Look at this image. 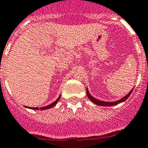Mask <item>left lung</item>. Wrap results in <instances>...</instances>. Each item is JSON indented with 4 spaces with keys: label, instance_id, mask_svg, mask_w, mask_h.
<instances>
[{
    "label": "left lung",
    "instance_id": "obj_1",
    "mask_svg": "<svg viewBox=\"0 0 148 148\" xmlns=\"http://www.w3.org/2000/svg\"><path fill=\"white\" fill-rule=\"evenodd\" d=\"M132 90H131L130 92L128 93V94L126 95L125 97H124L123 98H122L121 99H119V100H118V101H116V102H110V103H109V102L100 101V100H98V99H95L94 97H93L90 94V93H89V91H88V90H87V89H86V95H87V97H88L89 99H90L91 101L93 102V103H95L96 105L103 106H110L117 105V104H119V103H122V102L125 101L126 99H128V97H129V96L131 95V93H132Z\"/></svg>",
    "mask_w": 148,
    "mask_h": 148
}]
</instances>
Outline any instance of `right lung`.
Returning <instances> with one entry per match:
<instances>
[{"label": "right lung", "instance_id": "add662e5", "mask_svg": "<svg viewBox=\"0 0 148 148\" xmlns=\"http://www.w3.org/2000/svg\"><path fill=\"white\" fill-rule=\"evenodd\" d=\"M60 98H61V96H59V97L56 100H55L54 103H52L51 104H50V105L49 106H44V107H42L40 108V110H45V109H50V108L53 107L54 106H55L56 104H57V103L58 102V100L60 99ZM27 108H29V109H34V110H38L39 109V108L38 107H29V106H26Z\"/></svg>", "mask_w": 148, "mask_h": 148}]
</instances>
